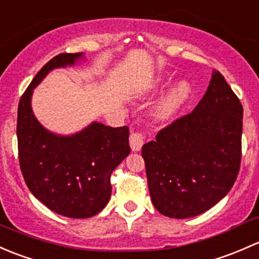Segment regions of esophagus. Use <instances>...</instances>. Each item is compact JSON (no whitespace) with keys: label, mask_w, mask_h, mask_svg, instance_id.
I'll list each match as a JSON object with an SVG mask.
<instances>
[{"label":"esophagus","mask_w":259,"mask_h":259,"mask_svg":"<svg viewBox=\"0 0 259 259\" xmlns=\"http://www.w3.org/2000/svg\"><path fill=\"white\" fill-rule=\"evenodd\" d=\"M130 143L133 151H140L145 143V136L142 132H133L130 136Z\"/></svg>","instance_id":"esophagus-1"}]
</instances>
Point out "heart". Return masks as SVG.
<instances>
[{"label": "heart", "instance_id": "b5f03b06", "mask_svg": "<svg viewBox=\"0 0 259 259\" xmlns=\"http://www.w3.org/2000/svg\"><path fill=\"white\" fill-rule=\"evenodd\" d=\"M189 95H191V86L188 82H178L161 102L158 110H157V116L163 119L173 116L188 100Z\"/></svg>", "mask_w": 259, "mask_h": 259}]
</instances>
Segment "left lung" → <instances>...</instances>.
Returning a JSON list of instances; mask_svg holds the SVG:
<instances>
[{"mask_svg":"<svg viewBox=\"0 0 259 259\" xmlns=\"http://www.w3.org/2000/svg\"><path fill=\"white\" fill-rule=\"evenodd\" d=\"M243 107L214 72L197 107L142 147L152 203L169 218L212 208L233 187L241 167Z\"/></svg>","mask_w":259,"mask_h":259,"instance_id":"1","label":"left lung"}]
</instances>
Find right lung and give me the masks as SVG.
Returning <instances> with one entry per match:
<instances>
[{"label":"right lung","mask_w":259,"mask_h":259,"mask_svg":"<svg viewBox=\"0 0 259 259\" xmlns=\"http://www.w3.org/2000/svg\"><path fill=\"white\" fill-rule=\"evenodd\" d=\"M82 53H60L36 74L17 111L18 161L30 191L47 208L70 218H89L106 207L111 175L128 156L130 130L93 122L71 137L50 133L34 118L31 96L52 68L73 65Z\"/></svg>","instance_id":"add662e5"}]
</instances>
